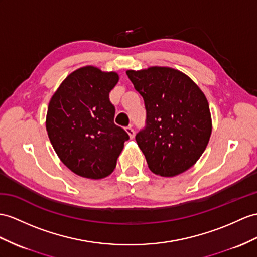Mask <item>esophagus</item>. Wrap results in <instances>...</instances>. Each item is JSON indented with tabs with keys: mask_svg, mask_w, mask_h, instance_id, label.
Here are the masks:
<instances>
[{
	"mask_svg": "<svg viewBox=\"0 0 257 257\" xmlns=\"http://www.w3.org/2000/svg\"><path fill=\"white\" fill-rule=\"evenodd\" d=\"M125 131H126V133L128 134V136H130V139H134V136H135V131H134V128L132 127V126H127L126 128H125Z\"/></svg>",
	"mask_w": 257,
	"mask_h": 257,
	"instance_id": "1",
	"label": "esophagus"
}]
</instances>
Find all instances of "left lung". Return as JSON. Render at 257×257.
<instances>
[{
	"mask_svg": "<svg viewBox=\"0 0 257 257\" xmlns=\"http://www.w3.org/2000/svg\"><path fill=\"white\" fill-rule=\"evenodd\" d=\"M126 75L145 102L146 125L135 140L150 171L174 177L201 158L211 134L204 92L182 72L153 66Z\"/></svg>",
	"mask_w": 257,
	"mask_h": 257,
	"instance_id": "obj_1",
	"label": "left lung"
}]
</instances>
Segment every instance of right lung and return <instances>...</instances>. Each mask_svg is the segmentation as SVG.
<instances>
[{"instance_id": "obj_1", "label": "right lung", "mask_w": 257, "mask_h": 257, "mask_svg": "<svg viewBox=\"0 0 257 257\" xmlns=\"http://www.w3.org/2000/svg\"><path fill=\"white\" fill-rule=\"evenodd\" d=\"M115 72L95 66L74 71L49 102L46 127L61 161L88 179L110 176L130 136L114 124L109 93L117 84Z\"/></svg>"}]
</instances>
